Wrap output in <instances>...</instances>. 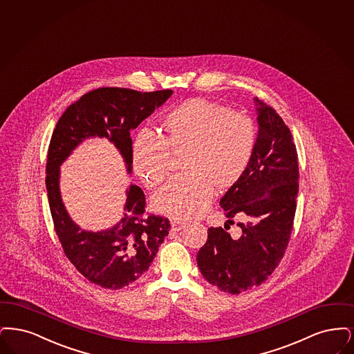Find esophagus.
Instances as JSON below:
<instances>
[{
  "label": "esophagus",
  "instance_id": "1",
  "mask_svg": "<svg viewBox=\"0 0 354 354\" xmlns=\"http://www.w3.org/2000/svg\"><path fill=\"white\" fill-rule=\"evenodd\" d=\"M170 225H171V229L174 231H180L184 229L185 226H186V222L184 221H181V219H171L170 221Z\"/></svg>",
  "mask_w": 354,
  "mask_h": 354
}]
</instances>
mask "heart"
Here are the masks:
<instances>
[{
	"label": "heart",
	"instance_id": "obj_1",
	"mask_svg": "<svg viewBox=\"0 0 354 354\" xmlns=\"http://www.w3.org/2000/svg\"><path fill=\"white\" fill-rule=\"evenodd\" d=\"M257 145V129L246 115L207 99H190L164 116L160 133L144 131L132 148L133 169L156 187L165 181L171 154L183 153L184 173L153 197V207L178 218H194L210 205L214 186L230 189L245 176Z\"/></svg>",
	"mask_w": 354,
	"mask_h": 354
}]
</instances>
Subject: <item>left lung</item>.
Listing matches in <instances>:
<instances>
[{"label": "left lung", "instance_id": "obj_1", "mask_svg": "<svg viewBox=\"0 0 354 354\" xmlns=\"http://www.w3.org/2000/svg\"><path fill=\"white\" fill-rule=\"evenodd\" d=\"M254 100L259 124L255 152L245 176L219 201L227 222L242 219L241 235L210 227L197 254L202 277L231 295L261 286L277 268L291 238L299 192L292 133L274 108Z\"/></svg>", "mask_w": 354, "mask_h": 354}]
</instances>
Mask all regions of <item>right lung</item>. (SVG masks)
<instances>
[{
  "label": "right lung",
  "mask_w": 354,
  "mask_h": 354,
  "mask_svg": "<svg viewBox=\"0 0 354 354\" xmlns=\"http://www.w3.org/2000/svg\"><path fill=\"white\" fill-rule=\"evenodd\" d=\"M171 90L140 93L102 87L84 93L62 113L50 140L46 189L54 229L63 251L77 271L93 284L120 290L144 275L169 234L165 216L147 214L145 194L136 185L127 189L123 218L107 230H82L67 214L59 192V167L88 138H106L132 169L131 129L164 104Z\"/></svg>",
  "instance_id": "1"
}]
</instances>
